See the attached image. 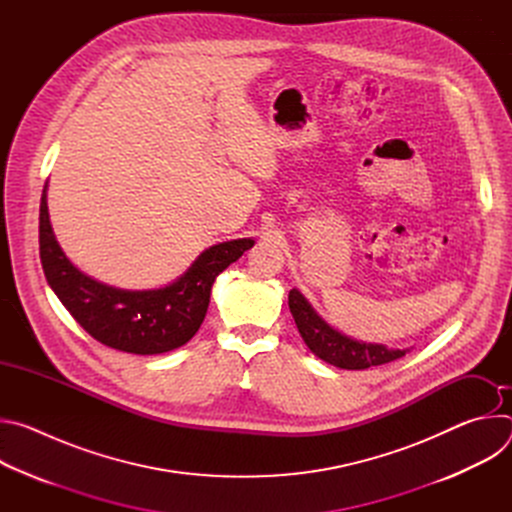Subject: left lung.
<instances>
[{"label":"left lung","instance_id":"obj_1","mask_svg":"<svg viewBox=\"0 0 512 512\" xmlns=\"http://www.w3.org/2000/svg\"><path fill=\"white\" fill-rule=\"evenodd\" d=\"M289 312L308 344V348L322 360L346 371H362L387 364L405 356L407 348H387L383 344H367L352 340L332 326H328L308 304L298 289L289 291Z\"/></svg>","mask_w":512,"mask_h":512}]
</instances>
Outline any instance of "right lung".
Returning a JSON list of instances; mask_svg holds the SVG:
<instances>
[{
  "label": "right lung",
  "instance_id": "add662e5",
  "mask_svg": "<svg viewBox=\"0 0 512 512\" xmlns=\"http://www.w3.org/2000/svg\"><path fill=\"white\" fill-rule=\"evenodd\" d=\"M253 239L206 249L172 285L148 291L117 289L81 273L62 253L50 225L46 186L40 200V261L62 306L95 340L121 352L162 354L186 344L200 328L216 275L237 261Z\"/></svg>",
  "mask_w": 512,
  "mask_h": 512
}]
</instances>
